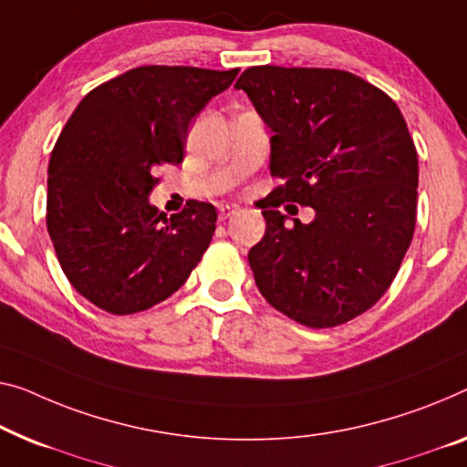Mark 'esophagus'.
<instances>
[{
  "mask_svg": "<svg viewBox=\"0 0 467 467\" xmlns=\"http://www.w3.org/2000/svg\"><path fill=\"white\" fill-rule=\"evenodd\" d=\"M239 210V205H233V203H226V205H220L218 212H220V220H226L231 218V215Z\"/></svg>",
  "mask_w": 467,
  "mask_h": 467,
  "instance_id": "34e87169",
  "label": "esophagus"
}]
</instances>
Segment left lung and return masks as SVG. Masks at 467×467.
I'll return each instance as SVG.
<instances>
[{"instance_id":"8db88e82","label":"left lung","mask_w":467,"mask_h":467,"mask_svg":"<svg viewBox=\"0 0 467 467\" xmlns=\"http://www.w3.org/2000/svg\"><path fill=\"white\" fill-rule=\"evenodd\" d=\"M275 131L266 233L249 249L260 294L296 323L337 327L379 300L411 245L417 150L386 92L339 68L252 67L234 83ZM281 202L316 210L284 224Z\"/></svg>"}]
</instances>
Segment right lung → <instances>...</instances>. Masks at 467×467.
<instances>
[{
    "label": "right lung",
    "mask_w": 467,
    "mask_h": 467,
    "mask_svg": "<svg viewBox=\"0 0 467 467\" xmlns=\"http://www.w3.org/2000/svg\"><path fill=\"white\" fill-rule=\"evenodd\" d=\"M239 68L138 67L83 99L47 165V233L86 300L134 315L186 283L215 231V207L189 201L165 218L149 203L155 170L182 163L189 128Z\"/></svg>",
    "instance_id": "1"
}]
</instances>
